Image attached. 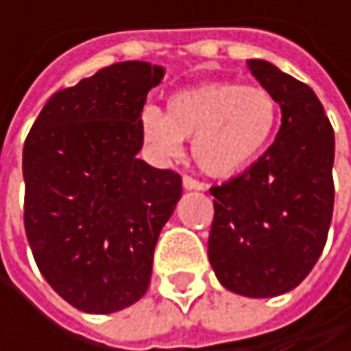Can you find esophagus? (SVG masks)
<instances>
[{
    "mask_svg": "<svg viewBox=\"0 0 351 351\" xmlns=\"http://www.w3.org/2000/svg\"><path fill=\"white\" fill-rule=\"evenodd\" d=\"M182 184H184V189H195V191H203L205 189V184L201 180H197V178H193V176L189 175L182 176Z\"/></svg>",
    "mask_w": 351,
    "mask_h": 351,
    "instance_id": "34e87169",
    "label": "esophagus"
}]
</instances>
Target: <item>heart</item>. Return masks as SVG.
<instances>
[{"label":"heart","instance_id":"b5f03b06","mask_svg":"<svg viewBox=\"0 0 351 351\" xmlns=\"http://www.w3.org/2000/svg\"><path fill=\"white\" fill-rule=\"evenodd\" d=\"M144 140L162 156H178L191 142L197 167L211 176H232L250 167L278 125V101L264 85L211 81L173 93L165 113L142 111Z\"/></svg>","mask_w":351,"mask_h":351}]
</instances>
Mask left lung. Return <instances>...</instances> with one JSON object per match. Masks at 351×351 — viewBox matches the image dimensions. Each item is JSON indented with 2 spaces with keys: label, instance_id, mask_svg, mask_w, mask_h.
<instances>
[{
  "label": "left lung",
  "instance_id": "obj_1",
  "mask_svg": "<svg viewBox=\"0 0 351 351\" xmlns=\"http://www.w3.org/2000/svg\"><path fill=\"white\" fill-rule=\"evenodd\" d=\"M247 64L274 93L282 125L247 171L209 189L215 213L207 254L228 291L264 299L299 287L325 247L335 138L309 85L266 60Z\"/></svg>",
  "mask_w": 351,
  "mask_h": 351
}]
</instances>
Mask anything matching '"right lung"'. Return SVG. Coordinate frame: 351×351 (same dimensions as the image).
<instances>
[{
	"instance_id": "add662e5",
	"label": "right lung",
	"mask_w": 351,
	"mask_h": 351,
	"mask_svg": "<svg viewBox=\"0 0 351 351\" xmlns=\"http://www.w3.org/2000/svg\"><path fill=\"white\" fill-rule=\"evenodd\" d=\"M162 66L128 60L56 91L24 142V228L46 282L85 313L134 305L182 178L136 158Z\"/></svg>"
}]
</instances>
